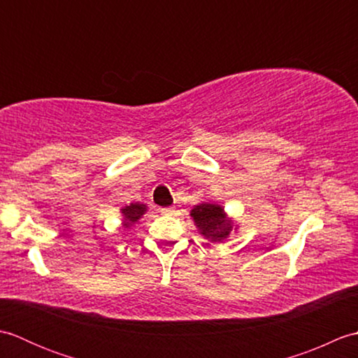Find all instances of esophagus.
Wrapping results in <instances>:
<instances>
[{"mask_svg": "<svg viewBox=\"0 0 358 358\" xmlns=\"http://www.w3.org/2000/svg\"><path fill=\"white\" fill-rule=\"evenodd\" d=\"M159 212H162L163 215H172L173 212H175V208H172V206H169V208H162V209H159Z\"/></svg>", "mask_w": 358, "mask_h": 358, "instance_id": "esophagus-1", "label": "esophagus"}]
</instances>
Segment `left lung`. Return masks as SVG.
Wrapping results in <instances>:
<instances>
[{
  "mask_svg": "<svg viewBox=\"0 0 358 358\" xmlns=\"http://www.w3.org/2000/svg\"><path fill=\"white\" fill-rule=\"evenodd\" d=\"M191 215L204 237L212 238L214 241L226 238L231 232V223L224 218L223 209L217 204L201 203L192 209Z\"/></svg>",
  "mask_w": 358,
  "mask_h": 358,
  "instance_id": "obj_1",
  "label": "left lung"
}]
</instances>
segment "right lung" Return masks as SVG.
I'll list each match as a JSON object with an SVG mask.
<instances>
[{
	"mask_svg": "<svg viewBox=\"0 0 358 358\" xmlns=\"http://www.w3.org/2000/svg\"><path fill=\"white\" fill-rule=\"evenodd\" d=\"M144 209L146 208L138 203H132L131 206H126L124 209H121V212H123V215H124V220H126V226H129L131 223H135L136 220L143 215Z\"/></svg>",
	"mask_w": 358,
	"mask_h": 358,
	"instance_id": "right-lung-1",
	"label": "right lung"
}]
</instances>
